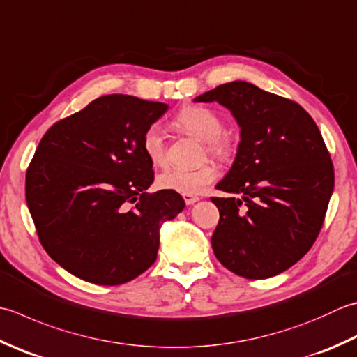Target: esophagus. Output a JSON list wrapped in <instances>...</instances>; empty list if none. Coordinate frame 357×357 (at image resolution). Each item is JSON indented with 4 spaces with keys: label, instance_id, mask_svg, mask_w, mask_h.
I'll use <instances>...</instances> for the list:
<instances>
[{
    "label": "esophagus",
    "instance_id": "obj_1",
    "mask_svg": "<svg viewBox=\"0 0 357 357\" xmlns=\"http://www.w3.org/2000/svg\"><path fill=\"white\" fill-rule=\"evenodd\" d=\"M183 198H184V201H185V204H187V206L195 204V202L199 201V197H198V195H188V193H184V195H183Z\"/></svg>",
    "mask_w": 357,
    "mask_h": 357
}]
</instances>
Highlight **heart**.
Segmentation results:
<instances>
[{
	"label": "heart",
	"mask_w": 357,
	"mask_h": 357,
	"mask_svg": "<svg viewBox=\"0 0 357 357\" xmlns=\"http://www.w3.org/2000/svg\"><path fill=\"white\" fill-rule=\"evenodd\" d=\"M178 127L204 142L207 155L216 159H229L236 150L232 132L222 131V119L213 109L201 105H187L174 117ZM141 146L146 159L155 167L167 160L165 136L159 123H150L142 132ZM218 176L215 165L202 164L197 169H167L158 176V187L176 193L198 195Z\"/></svg>",
	"instance_id": "heart-1"
}]
</instances>
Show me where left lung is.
Listing matches in <instances>:
<instances>
[{
    "label": "left lung",
    "mask_w": 357,
    "mask_h": 357,
    "mask_svg": "<svg viewBox=\"0 0 357 357\" xmlns=\"http://www.w3.org/2000/svg\"><path fill=\"white\" fill-rule=\"evenodd\" d=\"M232 111L241 127L235 162L211 198L220 211L215 257L234 274L261 280L289 269L316 241L334 188V169L312 117L294 100L248 82L198 96Z\"/></svg>",
    "instance_id": "left-lung-1"
}]
</instances>
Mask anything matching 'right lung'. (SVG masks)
I'll return each instance as SVG.
<instances>
[{
    "label": "right lung",
    "mask_w": 357,
    "mask_h": 357,
    "mask_svg": "<svg viewBox=\"0 0 357 357\" xmlns=\"http://www.w3.org/2000/svg\"><path fill=\"white\" fill-rule=\"evenodd\" d=\"M169 105L109 94L55 122L26 172V202L47 255L82 280L123 284L156 261L159 227L184 208L155 179L144 130Z\"/></svg>",
    "instance_id": "obj_1"
}]
</instances>
